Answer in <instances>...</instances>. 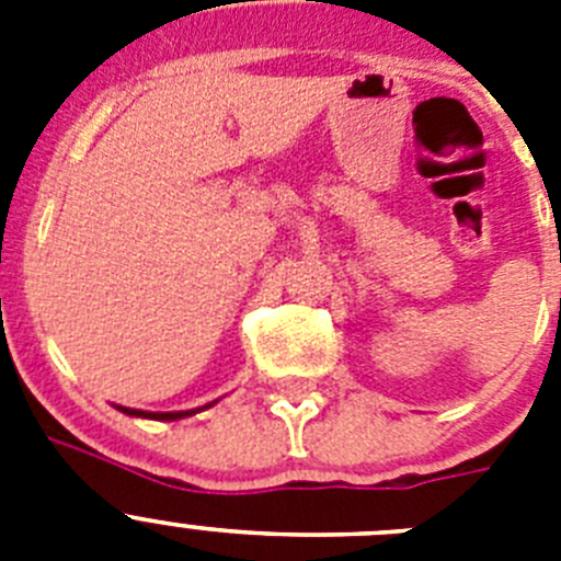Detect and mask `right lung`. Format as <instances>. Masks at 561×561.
<instances>
[{
  "mask_svg": "<svg viewBox=\"0 0 561 561\" xmlns=\"http://www.w3.org/2000/svg\"><path fill=\"white\" fill-rule=\"evenodd\" d=\"M126 415H140V419H157V421H173V419H185V415L199 413V410H185V413H146V410H131V408H121Z\"/></svg>",
  "mask_w": 561,
  "mask_h": 561,
  "instance_id": "right-lung-1",
  "label": "right lung"
}]
</instances>
